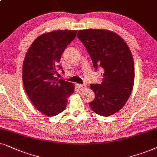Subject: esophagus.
I'll use <instances>...</instances> for the list:
<instances>
[{"label": "esophagus", "instance_id": "esophagus-1", "mask_svg": "<svg viewBox=\"0 0 157 157\" xmlns=\"http://www.w3.org/2000/svg\"><path fill=\"white\" fill-rule=\"evenodd\" d=\"M77 86H78V88L80 90H83L87 88V86L85 85H78Z\"/></svg>", "mask_w": 157, "mask_h": 157}]
</instances>
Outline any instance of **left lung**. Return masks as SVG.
Listing matches in <instances>:
<instances>
[{"label":"left lung","instance_id":"8db88e82","mask_svg":"<svg viewBox=\"0 0 157 157\" xmlns=\"http://www.w3.org/2000/svg\"><path fill=\"white\" fill-rule=\"evenodd\" d=\"M77 34L94 67H101L103 72L101 84L90 85L95 98L89 105L100 116H111L124 107L132 92L135 74L131 50L113 31L90 29L78 31Z\"/></svg>","mask_w":157,"mask_h":157}]
</instances>
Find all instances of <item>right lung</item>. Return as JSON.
<instances>
[{"mask_svg": "<svg viewBox=\"0 0 157 157\" xmlns=\"http://www.w3.org/2000/svg\"><path fill=\"white\" fill-rule=\"evenodd\" d=\"M77 30H55L33 41L25 56L22 78L25 91L33 106L48 117L57 116L67 107V98L75 91L72 82L54 77L61 56L76 36Z\"/></svg>", "mask_w": 157, "mask_h": 157, "instance_id": "add662e5", "label": "right lung"}]
</instances>
